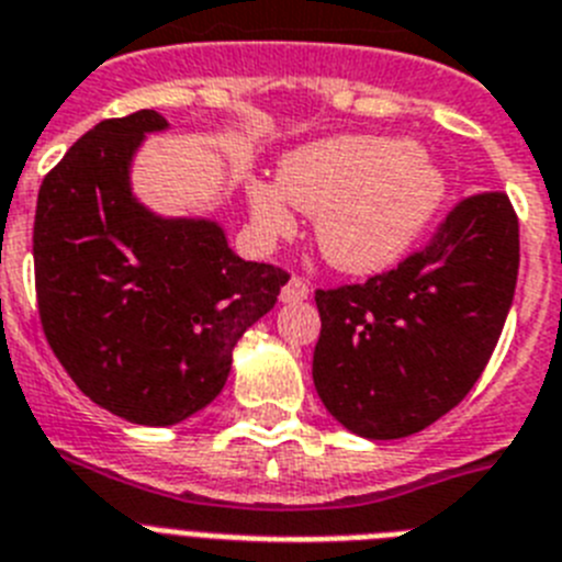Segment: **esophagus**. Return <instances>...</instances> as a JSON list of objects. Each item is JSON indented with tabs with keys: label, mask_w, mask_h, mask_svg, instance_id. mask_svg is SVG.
I'll return each instance as SVG.
<instances>
[{
	"label": "esophagus",
	"mask_w": 562,
	"mask_h": 562,
	"mask_svg": "<svg viewBox=\"0 0 562 562\" xmlns=\"http://www.w3.org/2000/svg\"><path fill=\"white\" fill-rule=\"evenodd\" d=\"M282 302H302V300H308V282L302 280V277H291V280L285 282V288H282V294H280Z\"/></svg>",
	"instance_id": "1"
}]
</instances>
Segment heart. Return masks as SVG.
Returning <instances> with one entry per match:
<instances>
[{
  "label": "heart",
  "mask_w": 562,
  "mask_h": 562,
  "mask_svg": "<svg viewBox=\"0 0 562 562\" xmlns=\"http://www.w3.org/2000/svg\"><path fill=\"white\" fill-rule=\"evenodd\" d=\"M277 186L251 183L257 226L271 237L294 232L296 206L316 214V243L330 266L373 274L407 251L447 198V178L427 153L398 138L345 135L285 155Z\"/></svg>",
  "instance_id": "heart-1"
}]
</instances>
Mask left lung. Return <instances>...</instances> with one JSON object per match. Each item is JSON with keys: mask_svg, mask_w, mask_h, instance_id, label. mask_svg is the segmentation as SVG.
Masks as SVG:
<instances>
[{"mask_svg": "<svg viewBox=\"0 0 562 562\" xmlns=\"http://www.w3.org/2000/svg\"><path fill=\"white\" fill-rule=\"evenodd\" d=\"M517 266L515 206L490 189L458 200L396 268L316 288L314 384L330 416L384 441L458 407L501 339Z\"/></svg>", "mask_w": 562, "mask_h": 562, "instance_id": "1", "label": "left lung"}]
</instances>
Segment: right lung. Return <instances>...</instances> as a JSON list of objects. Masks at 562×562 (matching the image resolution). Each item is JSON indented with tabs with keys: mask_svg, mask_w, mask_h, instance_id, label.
I'll return each mask as SVG.
<instances>
[{
	"mask_svg": "<svg viewBox=\"0 0 562 562\" xmlns=\"http://www.w3.org/2000/svg\"><path fill=\"white\" fill-rule=\"evenodd\" d=\"M166 119H106L42 180L33 268L42 330L87 398L146 427L206 407L232 350L288 271L246 262L209 221H160L130 194V158Z\"/></svg>",
	"mask_w": 562,
	"mask_h": 562,
	"instance_id": "obj_1",
	"label": "right lung"
}]
</instances>
